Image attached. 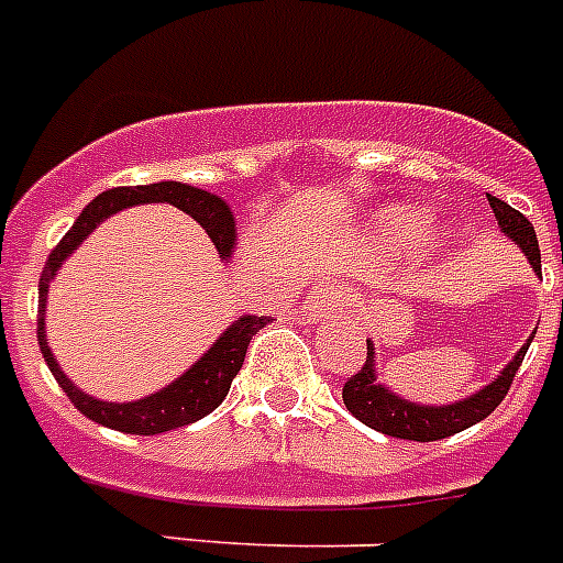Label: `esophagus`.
Segmentation results:
<instances>
[{
    "label": "esophagus",
    "mask_w": 563,
    "mask_h": 563,
    "mask_svg": "<svg viewBox=\"0 0 563 563\" xmlns=\"http://www.w3.org/2000/svg\"><path fill=\"white\" fill-rule=\"evenodd\" d=\"M341 301H344V296L335 287L321 285L307 292V299L301 301V316H307V319H324V316L339 310Z\"/></svg>",
    "instance_id": "1"
}]
</instances>
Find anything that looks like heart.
Here are the masks:
<instances>
[{"mask_svg": "<svg viewBox=\"0 0 563 563\" xmlns=\"http://www.w3.org/2000/svg\"><path fill=\"white\" fill-rule=\"evenodd\" d=\"M376 230L387 242L412 244L424 235L427 216L421 210L410 208V205H393V208L378 210Z\"/></svg>", "mask_w": 563, "mask_h": 563, "instance_id": "obj_1", "label": "heart"}]
</instances>
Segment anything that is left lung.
<instances>
[{"instance_id":"left-lung-1","label":"left lung","mask_w":563,"mask_h":563,"mask_svg":"<svg viewBox=\"0 0 563 563\" xmlns=\"http://www.w3.org/2000/svg\"><path fill=\"white\" fill-rule=\"evenodd\" d=\"M489 208L496 213V222L501 228L504 235H510L512 242L523 250V256L530 258L532 271L541 273V250H538L536 230H532L530 219L523 213H518L516 208H510L507 201L496 199V196H487ZM532 335L527 339L521 350L516 353L507 367L501 369V376L496 382H489L487 387H482L473 396L461 398L455 405L444 407H430V405H416V401H407V398L396 396L393 390H387L384 384H378L376 378V347L373 341H367V362L364 367L347 378L341 398L347 410L353 412L355 419L362 424L373 427V430L384 432V435H393V439H407V441H439L446 435H455V432L467 430V427L478 424L496 410L504 401V396L510 393V384L516 378V369L521 367L523 355L530 350Z\"/></svg>"}]
</instances>
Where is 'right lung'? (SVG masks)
<instances>
[{
	"label": "right lung",
	"mask_w": 563,
	"mask_h": 563,
	"mask_svg": "<svg viewBox=\"0 0 563 563\" xmlns=\"http://www.w3.org/2000/svg\"><path fill=\"white\" fill-rule=\"evenodd\" d=\"M147 201H167L173 208L185 210L187 216H194L201 228L208 230L213 239L216 250L222 253V258L233 256L235 244V222L230 213L228 201L219 196L199 190V187L181 185V181H156V185H136V187H113L104 194L96 196L88 208L81 210L74 228L62 235V242L51 250L45 271L40 276V328H36V339H40V350L45 355L47 367H51L53 378L59 382L67 398L74 401L76 410L81 416H88L96 424L110 427V430L131 432V435H156V432L176 430V427L194 424V421L205 419L208 412L222 405L228 396L230 384L242 369L244 353H247L250 339L258 330L273 321L271 316H242L233 321L219 339L213 341V347L201 355L194 367L187 369L185 376H179L173 384H167L165 390L151 393V396L139 398V401H124V405H113V401H99V398L81 393L70 378L62 373V367L53 358L51 347H47L45 335V301L47 287H51L53 276L62 267L70 253L79 247L85 239L96 230V224L104 222L108 216L119 213L133 205H147Z\"/></svg>",
	"instance_id": "1"
}]
</instances>
